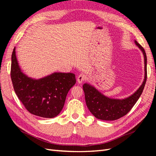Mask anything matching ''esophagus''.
<instances>
[{
  "label": "esophagus",
  "instance_id": "esophagus-1",
  "mask_svg": "<svg viewBox=\"0 0 156 156\" xmlns=\"http://www.w3.org/2000/svg\"><path fill=\"white\" fill-rule=\"evenodd\" d=\"M86 78V75L83 74V73H81V74H80V75L78 76V78H77V81H78V82L79 83H82L83 81L85 80Z\"/></svg>",
  "mask_w": 156,
  "mask_h": 156
}]
</instances>
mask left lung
<instances>
[{
    "label": "left lung",
    "mask_w": 156,
    "mask_h": 156,
    "mask_svg": "<svg viewBox=\"0 0 156 156\" xmlns=\"http://www.w3.org/2000/svg\"><path fill=\"white\" fill-rule=\"evenodd\" d=\"M134 43L142 52L144 59V78L142 85L134 94L123 99L111 98L105 96L98 89L85 83L83 90L85 94L86 105L94 116L103 121H115L125 116L133 108L144 88L147 78V57L144 48L134 40Z\"/></svg>",
    "instance_id": "left-lung-1"
}]
</instances>
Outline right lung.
<instances>
[{"label": "right lung", "instance_id": "obj_1", "mask_svg": "<svg viewBox=\"0 0 156 156\" xmlns=\"http://www.w3.org/2000/svg\"><path fill=\"white\" fill-rule=\"evenodd\" d=\"M11 79L16 94L29 112L43 118H53L61 113L70 89L76 83L74 73H53L35 79L22 71L16 55L12 54Z\"/></svg>", "mask_w": 156, "mask_h": 156}]
</instances>
